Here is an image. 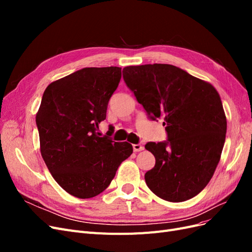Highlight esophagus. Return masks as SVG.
Listing matches in <instances>:
<instances>
[{"instance_id": "34e87169", "label": "esophagus", "mask_w": 252, "mask_h": 252, "mask_svg": "<svg viewBox=\"0 0 252 252\" xmlns=\"http://www.w3.org/2000/svg\"><path fill=\"white\" fill-rule=\"evenodd\" d=\"M132 147H133V151L134 152H139V151L144 150V146H143V145H141V144H133Z\"/></svg>"}]
</instances>
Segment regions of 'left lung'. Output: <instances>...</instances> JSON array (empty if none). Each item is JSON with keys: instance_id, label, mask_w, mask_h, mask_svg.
<instances>
[{"instance_id": "8db88e82", "label": "left lung", "mask_w": 252, "mask_h": 252, "mask_svg": "<svg viewBox=\"0 0 252 252\" xmlns=\"http://www.w3.org/2000/svg\"><path fill=\"white\" fill-rule=\"evenodd\" d=\"M126 85L151 119H163L168 141L145 145L156 165L145 173L149 189L168 202L199 194L222 155L227 120L210 83L168 64L123 68Z\"/></svg>"}]
</instances>
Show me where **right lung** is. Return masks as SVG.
I'll return each mask as SVG.
<instances>
[{
    "label": "right lung",
    "instance_id": "add662e5",
    "mask_svg": "<svg viewBox=\"0 0 252 252\" xmlns=\"http://www.w3.org/2000/svg\"><path fill=\"white\" fill-rule=\"evenodd\" d=\"M120 67H88L50 83L35 122L41 155L66 192L90 199L103 192L132 145L98 133L108 101L119 86Z\"/></svg>",
    "mask_w": 252,
    "mask_h": 252
}]
</instances>
